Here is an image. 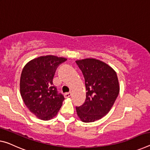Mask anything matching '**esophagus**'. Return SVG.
<instances>
[{"instance_id": "34e87169", "label": "esophagus", "mask_w": 150, "mask_h": 150, "mask_svg": "<svg viewBox=\"0 0 150 150\" xmlns=\"http://www.w3.org/2000/svg\"><path fill=\"white\" fill-rule=\"evenodd\" d=\"M71 93H65V95H64V96H65V98H68V97H71Z\"/></svg>"}]
</instances>
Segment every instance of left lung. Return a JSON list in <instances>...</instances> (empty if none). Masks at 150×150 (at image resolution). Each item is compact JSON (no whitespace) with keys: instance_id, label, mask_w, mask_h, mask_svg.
I'll list each match as a JSON object with an SVG mask.
<instances>
[{"instance_id":"8db88e82","label":"left lung","mask_w":150,"mask_h":150,"mask_svg":"<svg viewBox=\"0 0 150 150\" xmlns=\"http://www.w3.org/2000/svg\"><path fill=\"white\" fill-rule=\"evenodd\" d=\"M82 71L86 87V99L76 107L78 117L85 123L104 117L112 108L120 92L117 73L108 64L96 59L75 61Z\"/></svg>"}]
</instances>
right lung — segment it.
Here are the masks:
<instances>
[{
  "label": "right lung",
  "mask_w": 150,
  "mask_h": 150,
  "mask_svg": "<svg viewBox=\"0 0 150 150\" xmlns=\"http://www.w3.org/2000/svg\"><path fill=\"white\" fill-rule=\"evenodd\" d=\"M67 61L54 55L41 56L30 61L21 75V96L25 105L37 117L53 118L62 106L64 96L58 93L53 79L57 68Z\"/></svg>",
  "instance_id": "1"
}]
</instances>
